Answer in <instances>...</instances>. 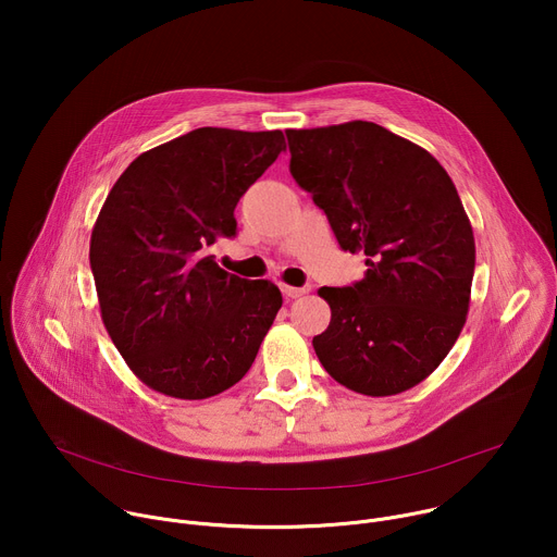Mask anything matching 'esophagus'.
Segmentation results:
<instances>
[{
  "label": "esophagus",
  "instance_id": "esophagus-1",
  "mask_svg": "<svg viewBox=\"0 0 557 557\" xmlns=\"http://www.w3.org/2000/svg\"><path fill=\"white\" fill-rule=\"evenodd\" d=\"M310 290V286H288V284H282V293L290 299H297L301 295H306Z\"/></svg>",
  "mask_w": 557,
  "mask_h": 557
}]
</instances>
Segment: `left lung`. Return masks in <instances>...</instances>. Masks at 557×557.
<instances>
[{
	"label": "left lung",
	"instance_id": "1",
	"mask_svg": "<svg viewBox=\"0 0 557 557\" xmlns=\"http://www.w3.org/2000/svg\"><path fill=\"white\" fill-rule=\"evenodd\" d=\"M290 174L324 209L366 275L320 288L329 329L312 337L326 372L366 396L428 379L469 310L475 245L458 191L436 158L370 121L288 129Z\"/></svg>",
	"mask_w": 557,
	"mask_h": 557
}]
</instances>
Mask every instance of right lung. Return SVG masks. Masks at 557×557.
Wrapping results in <instances>:
<instances>
[{
  "label": "right lung",
  "mask_w": 557,
  "mask_h": 557,
  "mask_svg": "<svg viewBox=\"0 0 557 557\" xmlns=\"http://www.w3.org/2000/svg\"><path fill=\"white\" fill-rule=\"evenodd\" d=\"M286 149L284 134L198 127L143 151L108 194L90 237L101 320L151 389L200 401L240 381L282 293L207 256L235 235L233 209Z\"/></svg>",
  "instance_id": "add662e5"
}]
</instances>
